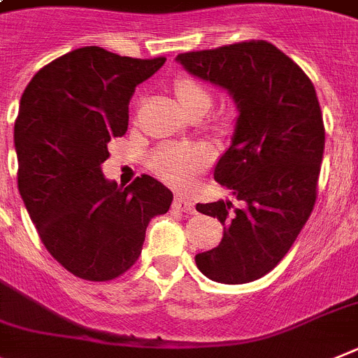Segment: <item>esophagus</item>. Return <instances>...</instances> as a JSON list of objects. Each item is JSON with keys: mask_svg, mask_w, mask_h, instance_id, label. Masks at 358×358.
I'll return each instance as SVG.
<instances>
[{"mask_svg": "<svg viewBox=\"0 0 358 358\" xmlns=\"http://www.w3.org/2000/svg\"><path fill=\"white\" fill-rule=\"evenodd\" d=\"M173 205H175L178 210H182V213H189V214L194 213V203H192L191 198L185 196V194H180V192L175 196Z\"/></svg>", "mask_w": 358, "mask_h": 358, "instance_id": "1", "label": "esophagus"}]
</instances>
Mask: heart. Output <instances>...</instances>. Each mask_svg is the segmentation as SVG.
Wrapping results in <instances>:
<instances>
[{
    "label": "heart",
    "instance_id": "obj_1",
    "mask_svg": "<svg viewBox=\"0 0 358 358\" xmlns=\"http://www.w3.org/2000/svg\"><path fill=\"white\" fill-rule=\"evenodd\" d=\"M175 92L180 104L187 113L210 106V92L192 77H180L175 83ZM213 160V151L203 144H164L149 157V167L160 178L176 185L191 182L201 169Z\"/></svg>",
    "mask_w": 358,
    "mask_h": 358
}]
</instances>
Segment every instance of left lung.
<instances>
[{
    "instance_id": "left-lung-1",
    "label": "left lung",
    "mask_w": 358,
    "mask_h": 358,
    "mask_svg": "<svg viewBox=\"0 0 358 358\" xmlns=\"http://www.w3.org/2000/svg\"><path fill=\"white\" fill-rule=\"evenodd\" d=\"M176 61L192 76L225 88L239 111L214 180L243 207L229 200L196 205L198 213L220 220L223 238L194 259L216 282L256 281L290 250L315 205L324 153L315 88L266 41L187 52Z\"/></svg>"
}]
</instances>
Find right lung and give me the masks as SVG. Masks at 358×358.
Returning <instances> with one entry per match:
<instances>
[{
	"label": "right lung",
	"mask_w": 358,
	"mask_h": 358,
	"mask_svg": "<svg viewBox=\"0 0 358 358\" xmlns=\"http://www.w3.org/2000/svg\"><path fill=\"white\" fill-rule=\"evenodd\" d=\"M164 63L85 46L41 68L21 95L14 124L21 198L46 250L86 281L131 268L151 217L173 201L153 176L122 187L101 169L108 142L127 131L135 88Z\"/></svg>",
	"instance_id": "obj_1"
}]
</instances>
